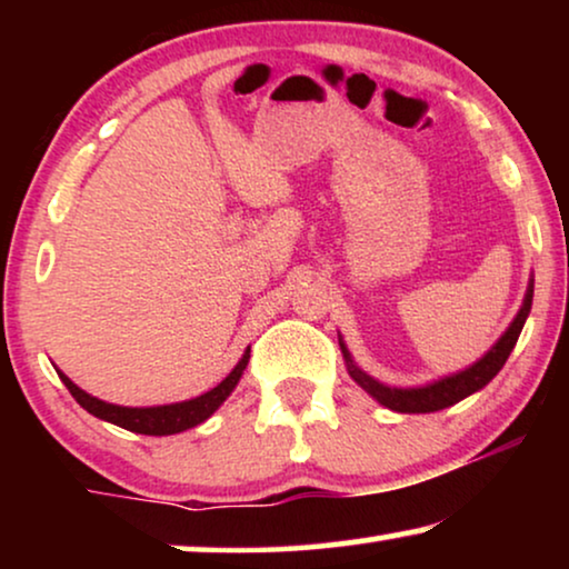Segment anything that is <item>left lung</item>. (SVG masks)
Segmentation results:
<instances>
[{
  "instance_id": "1",
  "label": "left lung",
  "mask_w": 569,
  "mask_h": 569,
  "mask_svg": "<svg viewBox=\"0 0 569 569\" xmlns=\"http://www.w3.org/2000/svg\"><path fill=\"white\" fill-rule=\"evenodd\" d=\"M531 302H533V279H528L523 306H520V310L510 321L508 329H505L502 337L487 349V355H481L477 362L469 365V368L450 372V376H442L425 386L401 388V386L380 383V380L368 376L362 368H357V362L352 360V355H349V349L341 337H339V347H341V355H345L349 376H352L355 383L360 386L365 393H370L378 403H383V407L391 411H399V415H430V411L448 409L453 407V403L463 401L466 396L481 391V388H485L489 380L502 370V365L508 362L512 347H516L520 331H523L528 313H531Z\"/></svg>"
}]
</instances>
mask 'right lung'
I'll return each mask as SVG.
<instances>
[{"label":"right lung","instance_id":"obj_1","mask_svg":"<svg viewBox=\"0 0 569 569\" xmlns=\"http://www.w3.org/2000/svg\"><path fill=\"white\" fill-rule=\"evenodd\" d=\"M248 357H251V347L246 349L243 357H240L236 368L224 376V380H220L214 388H209L207 393L197 396V399L160 403V407H121V403H108L103 399L90 396L88 391H82V388L72 383V380H69L61 370L57 372L61 383H64L69 388V393L74 396V401L80 403L82 409H88L92 417L103 419V422H111L116 427H123V430L137 432V435H176L207 422V419L222 407L224 399L236 391L238 380L243 378Z\"/></svg>","mask_w":569,"mask_h":569}]
</instances>
